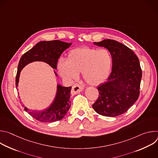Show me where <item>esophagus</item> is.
<instances>
[{
    "label": "esophagus",
    "instance_id": "esophagus-1",
    "mask_svg": "<svg viewBox=\"0 0 158 158\" xmlns=\"http://www.w3.org/2000/svg\"><path fill=\"white\" fill-rule=\"evenodd\" d=\"M83 89H84V87L80 85L79 84H74L73 86V88H72V90H71V94L73 95L76 94L82 91Z\"/></svg>",
    "mask_w": 158,
    "mask_h": 158
}]
</instances>
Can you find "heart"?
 Returning a JSON list of instances; mask_svg holds the SVG:
<instances>
[{
	"label": "heart",
	"mask_w": 158,
	"mask_h": 158,
	"mask_svg": "<svg viewBox=\"0 0 158 158\" xmlns=\"http://www.w3.org/2000/svg\"><path fill=\"white\" fill-rule=\"evenodd\" d=\"M112 63L108 50L84 47L70 51L67 60L60 59L57 69L60 76L67 81L77 79L81 72L82 78L87 84L98 85L108 78Z\"/></svg>",
	"instance_id": "heart-1"
}]
</instances>
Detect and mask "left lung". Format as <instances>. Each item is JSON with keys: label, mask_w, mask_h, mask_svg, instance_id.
Returning <instances> with one entry per match:
<instances>
[{"label": "left lung", "mask_w": 158, "mask_h": 158, "mask_svg": "<svg viewBox=\"0 0 158 158\" xmlns=\"http://www.w3.org/2000/svg\"><path fill=\"white\" fill-rule=\"evenodd\" d=\"M94 44L107 49L112 67L107 81L98 87L99 98L93 107L100 115L116 117L126 112L139 98L142 77L139 60L131 49L114 40Z\"/></svg>", "instance_id": "left-lung-1"}]
</instances>
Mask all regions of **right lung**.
<instances>
[{"label": "right lung", "mask_w": 158, "mask_h": 158, "mask_svg": "<svg viewBox=\"0 0 158 158\" xmlns=\"http://www.w3.org/2000/svg\"><path fill=\"white\" fill-rule=\"evenodd\" d=\"M72 43L60 40L40 41L21 57L17 68L15 85L17 89L20 73L29 63L42 61L48 64L53 69H57V64L61 54L71 46ZM56 76L57 74L54 71ZM72 87H64L57 84V93L51 105L44 110H31L24 107V110L36 120L42 123H52L62 119L71 107V90Z\"/></svg>", "instance_id": "add662e5"}]
</instances>
